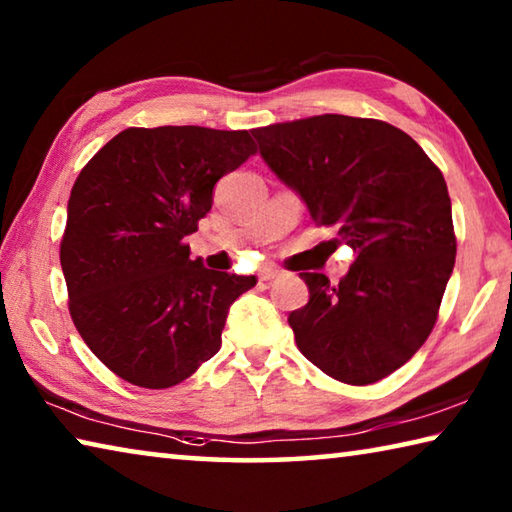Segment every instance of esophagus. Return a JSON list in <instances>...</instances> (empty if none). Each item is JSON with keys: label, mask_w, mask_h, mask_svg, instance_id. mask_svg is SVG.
<instances>
[{"label": "esophagus", "mask_w": 512, "mask_h": 512, "mask_svg": "<svg viewBox=\"0 0 512 512\" xmlns=\"http://www.w3.org/2000/svg\"><path fill=\"white\" fill-rule=\"evenodd\" d=\"M275 277H280V271H277V268H262V273H259V280L262 282H271Z\"/></svg>", "instance_id": "1"}]
</instances>
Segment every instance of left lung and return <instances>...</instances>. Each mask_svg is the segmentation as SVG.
I'll return each instance as SVG.
<instances>
[{
    "label": "left lung",
    "instance_id": "1",
    "mask_svg": "<svg viewBox=\"0 0 512 512\" xmlns=\"http://www.w3.org/2000/svg\"><path fill=\"white\" fill-rule=\"evenodd\" d=\"M253 135L311 219L339 228L354 250L339 284L300 273L309 302L289 314L298 348L343 384H375L427 341L454 271L443 173L413 137L379 119L318 115Z\"/></svg>",
    "mask_w": 512,
    "mask_h": 512
}]
</instances>
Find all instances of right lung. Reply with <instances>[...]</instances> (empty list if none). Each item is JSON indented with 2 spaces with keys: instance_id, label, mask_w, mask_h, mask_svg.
<instances>
[{
  "instance_id": "add662e5",
  "label": "right lung",
  "mask_w": 512,
  "mask_h": 512,
  "mask_svg": "<svg viewBox=\"0 0 512 512\" xmlns=\"http://www.w3.org/2000/svg\"><path fill=\"white\" fill-rule=\"evenodd\" d=\"M253 153L248 131L126 128L76 178L60 241L69 314L128 384L194 375L219 352L232 302L257 284L189 259L183 241L212 210L214 185Z\"/></svg>"
}]
</instances>
